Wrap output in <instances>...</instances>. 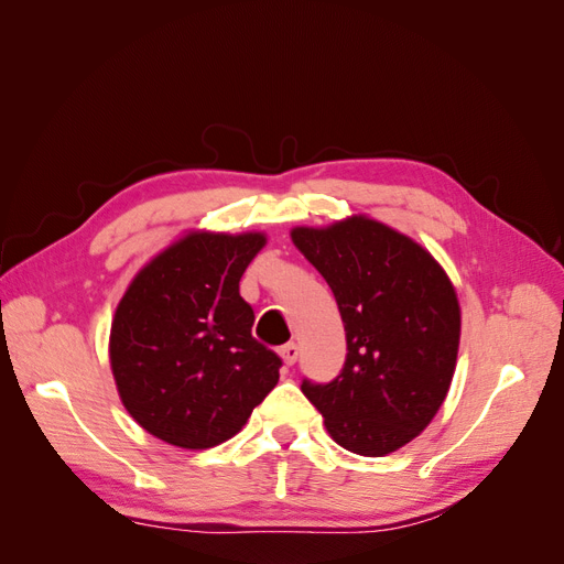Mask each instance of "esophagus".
Here are the masks:
<instances>
[{"label":"esophagus","mask_w":564,"mask_h":564,"mask_svg":"<svg viewBox=\"0 0 564 564\" xmlns=\"http://www.w3.org/2000/svg\"><path fill=\"white\" fill-rule=\"evenodd\" d=\"M280 357H282V362H284L286 367H292V365L299 360V346H296V344L282 346V348H280Z\"/></svg>","instance_id":"esophagus-1"}]
</instances>
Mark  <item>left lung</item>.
Segmentation results:
<instances>
[{
  "label": "left lung",
  "instance_id": "1",
  "mask_svg": "<svg viewBox=\"0 0 564 564\" xmlns=\"http://www.w3.org/2000/svg\"><path fill=\"white\" fill-rule=\"evenodd\" d=\"M292 242L332 286L348 355L332 383L301 390L336 445L386 456L421 435L445 402L458 355L456 289L429 249L355 214L299 226Z\"/></svg>",
  "mask_w": 564,
  "mask_h": 564
}]
</instances>
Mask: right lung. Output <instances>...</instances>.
<instances>
[{"label": "right lung", "instance_id": "add662e5", "mask_svg": "<svg viewBox=\"0 0 564 564\" xmlns=\"http://www.w3.org/2000/svg\"><path fill=\"white\" fill-rule=\"evenodd\" d=\"M265 232L187 230L135 272L110 327V367L131 419L181 449L242 431L280 381V357L251 336L240 296Z\"/></svg>", "mask_w": 564, "mask_h": 564}]
</instances>
